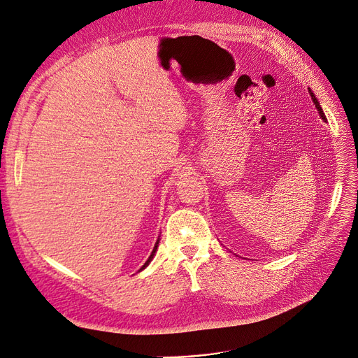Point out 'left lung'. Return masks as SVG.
<instances>
[{
    "label": "left lung",
    "mask_w": 358,
    "mask_h": 358,
    "mask_svg": "<svg viewBox=\"0 0 358 358\" xmlns=\"http://www.w3.org/2000/svg\"><path fill=\"white\" fill-rule=\"evenodd\" d=\"M308 92H310V95H311V99H313V103L316 104V108H317V111H319V114H320V117L326 122V116H324V113H323V110H322V107H320V104H319V101H317V98H316V95H314L313 92H311V90H308Z\"/></svg>",
    "instance_id": "1"
}]
</instances>
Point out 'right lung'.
I'll return each mask as SVG.
<instances>
[{
    "label": "right lung",
    "mask_w": 358,
    "mask_h": 358,
    "mask_svg": "<svg viewBox=\"0 0 358 358\" xmlns=\"http://www.w3.org/2000/svg\"><path fill=\"white\" fill-rule=\"evenodd\" d=\"M157 247H159V241H157V242H155V247H154V250H152V252H151V255H150V257H148V260H147V262H145V264H144V266H142V267H141V270H142V268H145V267H147V266H148V264H150V262H151V260H152V257H154V254H155V250H157Z\"/></svg>",
    "instance_id": "right-lung-1"
}]
</instances>
